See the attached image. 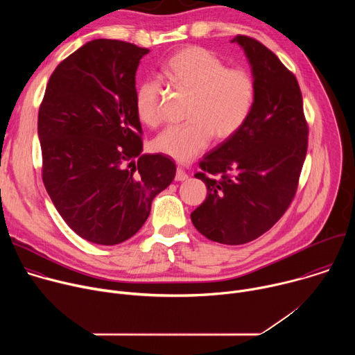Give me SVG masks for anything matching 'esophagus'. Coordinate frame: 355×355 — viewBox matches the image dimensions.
Segmentation results:
<instances>
[{"instance_id":"1","label":"esophagus","mask_w":355,"mask_h":355,"mask_svg":"<svg viewBox=\"0 0 355 355\" xmlns=\"http://www.w3.org/2000/svg\"><path fill=\"white\" fill-rule=\"evenodd\" d=\"M188 178V174L182 168H177L175 173V181H185Z\"/></svg>"}]
</instances>
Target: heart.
<instances>
[{
	"label": "heart",
	"instance_id": "b5f03b06",
	"mask_svg": "<svg viewBox=\"0 0 355 355\" xmlns=\"http://www.w3.org/2000/svg\"><path fill=\"white\" fill-rule=\"evenodd\" d=\"M162 77L174 88L189 92L184 125L168 126L153 141V147L180 163L189 162L212 140L234 136L248 121L257 99V83L244 69L226 67L211 50L188 46L162 67ZM139 121L156 128L163 121V94L153 80L143 81L135 94Z\"/></svg>",
	"mask_w": 355,
	"mask_h": 355
}]
</instances>
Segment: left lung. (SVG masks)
<instances>
[{
  "mask_svg": "<svg viewBox=\"0 0 355 355\" xmlns=\"http://www.w3.org/2000/svg\"><path fill=\"white\" fill-rule=\"evenodd\" d=\"M257 83L245 125L199 163L207 199L191 214L212 241L237 245L270 230L295 196L308 150V123L295 76L259 40L237 35Z\"/></svg>",
  "mask_w": 355,
  "mask_h": 355,
  "instance_id": "1",
  "label": "left lung"
}]
</instances>
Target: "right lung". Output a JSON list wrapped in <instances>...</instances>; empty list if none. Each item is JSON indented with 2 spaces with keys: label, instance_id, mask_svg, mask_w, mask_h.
Returning <instances> with one entry per match:
<instances>
[{
  "label": "right lung",
  "instance_id": "add662e5",
  "mask_svg": "<svg viewBox=\"0 0 355 355\" xmlns=\"http://www.w3.org/2000/svg\"><path fill=\"white\" fill-rule=\"evenodd\" d=\"M148 49L95 39L50 76L39 108L42 178L80 237L115 245L139 232L175 177L163 155H141L136 70Z\"/></svg>",
  "mask_w": 355,
  "mask_h": 355
}]
</instances>
